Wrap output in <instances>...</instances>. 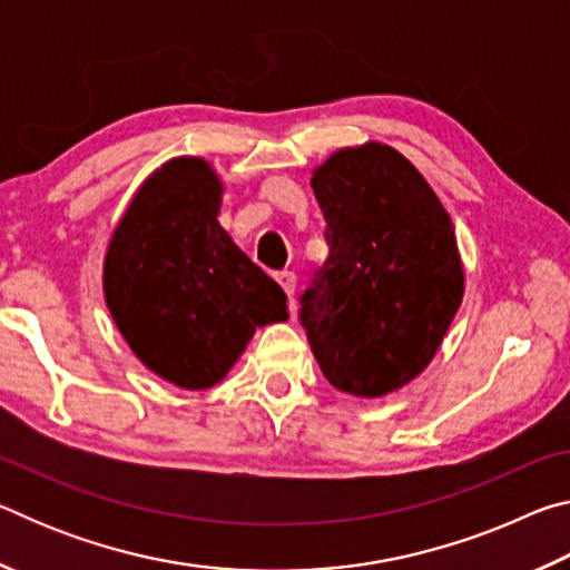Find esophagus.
I'll return each instance as SVG.
<instances>
[{
  "instance_id": "obj_1",
  "label": "esophagus",
  "mask_w": 570,
  "mask_h": 570,
  "mask_svg": "<svg viewBox=\"0 0 570 570\" xmlns=\"http://www.w3.org/2000/svg\"><path fill=\"white\" fill-rule=\"evenodd\" d=\"M276 282L282 284V288H284L288 298H294V294H296V274H294V272L276 274Z\"/></svg>"
}]
</instances>
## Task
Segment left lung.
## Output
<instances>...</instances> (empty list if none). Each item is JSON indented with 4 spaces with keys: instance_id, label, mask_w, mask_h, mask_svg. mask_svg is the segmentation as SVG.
I'll return each instance as SVG.
<instances>
[{
    "instance_id": "1",
    "label": "left lung",
    "mask_w": 570,
    "mask_h": 570,
    "mask_svg": "<svg viewBox=\"0 0 570 570\" xmlns=\"http://www.w3.org/2000/svg\"><path fill=\"white\" fill-rule=\"evenodd\" d=\"M330 258L302 296L324 377L354 397H384L428 370L465 294L455 228L412 163L370 140L312 173Z\"/></svg>"
}]
</instances>
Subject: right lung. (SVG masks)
<instances>
[{
	"label": "right lung",
	"instance_id": "add662e5",
	"mask_svg": "<svg viewBox=\"0 0 570 570\" xmlns=\"http://www.w3.org/2000/svg\"><path fill=\"white\" fill-rule=\"evenodd\" d=\"M224 183L206 158H170L140 183L108 240L102 292L132 354L180 390L230 372L286 294L218 224Z\"/></svg>",
	"mask_w": 570,
	"mask_h": 570
}]
</instances>
